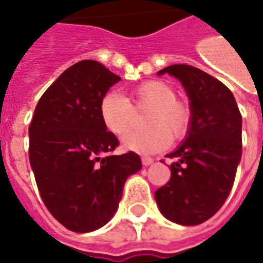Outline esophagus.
<instances>
[{"label": "esophagus", "instance_id": "1", "mask_svg": "<svg viewBox=\"0 0 263 263\" xmlns=\"http://www.w3.org/2000/svg\"><path fill=\"white\" fill-rule=\"evenodd\" d=\"M154 163V159H151V158H142V165L143 166H149Z\"/></svg>", "mask_w": 263, "mask_h": 263}]
</instances>
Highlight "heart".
<instances>
[{"label":"heart","instance_id":"obj_1","mask_svg":"<svg viewBox=\"0 0 263 263\" xmlns=\"http://www.w3.org/2000/svg\"><path fill=\"white\" fill-rule=\"evenodd\" d=\"M132 103L120 92H105L100 100L98 112L104 126L115 135H124L134 122L135 109L148 108L145 131L129 132L122 139V146L139 155L165 151L173 139H182L192 122V108L187 101L176 97L175 87L163 80L141 83L132 91Z\"/></svg>","mask_w":263,"mask_h":263}]
</instances>
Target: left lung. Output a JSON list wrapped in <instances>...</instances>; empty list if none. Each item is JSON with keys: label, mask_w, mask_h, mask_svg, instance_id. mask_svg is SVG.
<instances>
[{"label": "left lung", "mask_w": 263, "mask_h": 263, "mask_svg": "<svg viewBox=\"0 0 263 263\" xmlns=\"http://www.w3.org/2000/svg\"><path fill=\"white\" fill-rule=\"evenodd\" d=\"M180 80L187 92L192 122L186 139L167 155L171 180L155 192L167 220L197 226L211 218L231 192L241 155L242 117L231 90L203 70L172 65L158 74Z\"/></svg>", "instance_id": "obj_1"}]
</instances>
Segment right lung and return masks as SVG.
Instances as JSON below:
<instances>
[{
	"mask_svg": "<svg viewBox=\"0 0 263 263\" xmlns=\"http://www.w3.org/2000/svg\"><path fill=\"white\" fill-rule=\"evenodd\" d=\"M120 76L96 60H81L58 77L39 100L29 125V162L46 209L67 230L105 226L128 176L141 171L135 152L112 155L118 139L98 105Z\"/></svg>",
	"mask_w": 263,
	"mask_h": 263,
	"instance_id": "1",
	"label": "right lung"
}]
</instances>
